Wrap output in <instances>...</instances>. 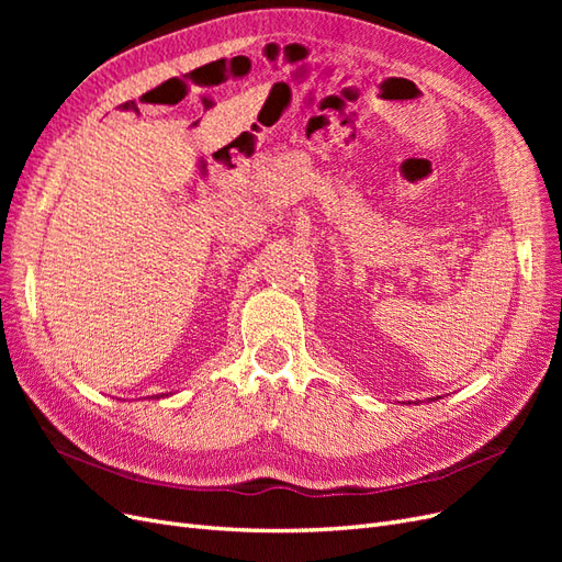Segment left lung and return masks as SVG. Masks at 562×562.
I'll return each mask as SVG.
<instances>
[{
	"label": "left lung",
	"instance_id": "left-lung-1",
	"mask_svg": "<svg viewBox=\"0 0 562 562\" xmlns=\"http://www.w3.org/2000/svg\"><path fill=\"white\" fill-rule=\"evenodd\" d=\"M429 401H436V398H429ZM407 405H411V401H407ZM415 405H417V401H415Z\"/></svg>",
	"mask_w": 562,
	"mask_h": 562
}]
</instances>
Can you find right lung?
Listing matches in <instances>:
<instances>
[{
  "instance_id": "add662e5",
  "label": "right lung",
  "mask_w": 562,
  "mask_h": 562,
  "mask_svg": "<svg viewBox=\"0 0 562 562\" xmlns=\"http://www.w3.org/2000/svg\"><path fill=\"white\" fill-rule=\"evenodd\" d=\"M164 396H168V394H159V396H151V398H164Z\"/></svg>"
}]
</instances>
